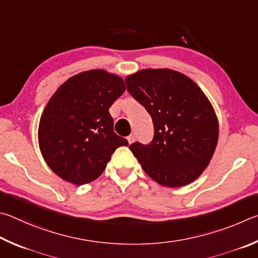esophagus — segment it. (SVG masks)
I'll return each instance as SVG.
<instances>
[{"label": "esophagus", "instance_id": "34e87169", "mask_svg": "<svg viewBox=\"0 0 258 258\" xmlns=\"http://www.w3.org/2000/svg\"><path fill=\"white\" fill-rule=\"evenodd\" d=\"M126 139H128L129 144H133L135 141H136V135L132 134V135H130V136H128V138H126Z\"/></svg>", "mask_w": 258, "mask_h": 258}]
</instances>
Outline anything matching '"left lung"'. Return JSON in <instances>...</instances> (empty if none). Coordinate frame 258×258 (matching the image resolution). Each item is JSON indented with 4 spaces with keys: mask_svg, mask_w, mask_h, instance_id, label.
<instances>
[{
    "mask_svg": "<svg viewBox=\"0 0 258 258\" xmlns=\"http://www.w3.org/2000/svg\"><path fill=\"white\" fill-rule=\"evenodd\" d=\"M126 89L146 108L153 141L129 146L145 172L165 187H182L202 174L215 151L219 122L202 89L178 71L146 69L125 78Z\"/></svg>",
    "mask_w": 258,
    "mask_h": 258,
    "instance_id": "8db88e82",
    "label": "left lung"
}]
</instances>
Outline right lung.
<instances>
[{
    "mask_svg": "<svg viewBox=\"0 0 258 258\" xmlns=\"http://www.w3.org/2000/svg\"><path fill=\"white\" fill-rule=\"evenodd\" d=\"M124 81L104 70L76 75L61 85L42 114L38 142L54 173L74 184L102 174L117 147L128 146L113 130L108 108L124 93Z\"/></svg>",
    "mask_w": 258,
    "mask_h": 258,
    "instance_id": "obj_1",
    "label": "right lung"
}]
</instances>
